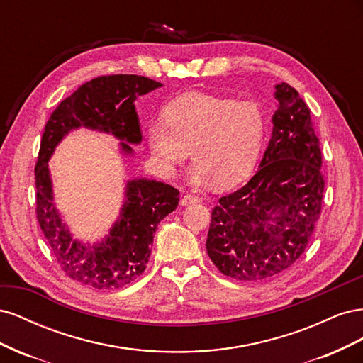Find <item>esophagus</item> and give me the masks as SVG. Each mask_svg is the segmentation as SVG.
I'll return each instance as SVG.
<instances>
[{
  "label": "esophagus",
  "instance_id": "esophagus-1",
  "mask_svg": "<svg viewBox=\"0 0 363 363\" xmlns=\"http://www.w3.org/2000/svg\"><path fill=\"white\" fill-rule=\"evenodd\" d=\"M195 203H200V199H199V196H195V195H191V194L184 195L182 199L183 206H189V204H195Z\"/></svg>",
  "mask_w": 363,
  "mask_h": 363
}]
</instances>
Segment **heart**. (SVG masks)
<instances>
[{"instance_id":"b5f03b06","label":"heart","mask_w":363,"mask_h":363,"mask_svg":"<svg viewBox=\"0 0 363 363\" xmlns=\"http://www.w3.org/2000/svg\"><path fill=\"white\" fill-rule=\"evenodd\" d=\"M164 124H151L148 145L157 167L174 174L192 151V182L230 188L255 169L265 139L257 103L200 92L175 98L163 111Z\"/></svg>"}]
</instances>
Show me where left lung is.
Instances as JSON below:
<instances>
[{"instance_id": "8db88e82", "label": "left lung", "mask_w": 363, "mask_h": 363, "mask_svg": "<svg viewBox=\"0 0 363 363\" xmlns=\"http://www.w3.org/2000/svg\"><path fill=\"white\" fill-rule=\"evenodd\" d=\"M279 108L257 172L219 199L206 248L224 276L262 281L301 257L323 208L320 139L311 108L288 83L276 86Z\"/></svg>"}]
</instances>
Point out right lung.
Instances as JSON below:
<instances>
[{
    "instance_id": "1",
    "label": "right lung",
    "mask_w": 363,
    "mask_h": 363,
    "mask_svg": "<svg viewBox=\"0 0 363 363\" xmlns=\"http://www.w3.org/2000/svg\"><path fill=\"white\" fill-rule=\"evenodd\" d=\"M159 86L156 80L133 74L96 77L65 98L43 130L35 167L36 218L62 271L84 286L118 289L139 277L147 268L157 224L175 211L180 194L174 186L155 180L128 182L127 200L111 236L100 245L86 247L71 238L52 204L48 159L62 138L80 125L139 144L135 100ZM127 142H121V147L131 152Z\"/></svg>"
}]
</instances>
